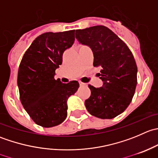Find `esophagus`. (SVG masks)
<instances>
[{
  "label": "esophagus",
  "instance_id": "obj_1",
  "mask_svg": "<svg viewBox=\"0 0 158 158\" xmlns=\"http://www.w3.org/2000/svg\"><path fill=\"white\" fill-rule=\"evenodd\" d=\"M79 85H80V86H86L87 85L86 83H84V82H81V81H79Z\"/></svg>",
  "mask_w": 158,
  "mask_h": 158
}]
</instances>
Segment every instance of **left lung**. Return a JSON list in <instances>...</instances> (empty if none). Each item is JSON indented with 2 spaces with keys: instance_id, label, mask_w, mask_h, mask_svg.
Listing matches in <instances>:
<instances>
[{
  "instance_id": "left-lung-1",
  "label": "left lung",
  "mask_w": 158,
  "mask_h": 158,
  "mask_svg": "<svg viewBox=\"0 0 158 158\" xmlns=\"http://www.w3.org/2000/svg\"><path fill=\"white\" fill-rule=\"evenodd\" d=\"M80 44L92 50L94 66H100L102 86L89 85L90 97L85 101L92 115L111 119L122 114L131 102L137 85L136 63L128 46L105 26L76 30Z\"/></svg>"
}]
</instances>
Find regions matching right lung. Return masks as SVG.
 Here are the masks:
<instances>
[{
  "mask_svg": "<svg viewBox=\"0 0 158 158\" xmlns=\"http://www.w3.org/2000/svg\"><path fill=\"white\" fill-rule=\"evenodd\" d=\"M75 30L43 33L23 55L17 75L20 98L33 122L44 128L61 124L67 116V99L79 86L77 81L63 83L54 79L63 54L73 46Z\"/></svg>",
  "mask_w": 158,
  "mask_h": 158,
  "instance_id": "add662e5",
  "label": "right lung"
}]
</instances>
